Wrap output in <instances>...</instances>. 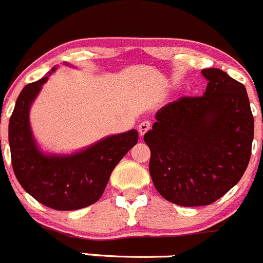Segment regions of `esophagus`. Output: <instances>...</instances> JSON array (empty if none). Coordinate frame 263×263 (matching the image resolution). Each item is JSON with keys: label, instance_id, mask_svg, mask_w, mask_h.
Here are the masks:
<instances>
[{"label": "esophagus", "instance_id": "esophagus-1", "mask_svg": "<svg viewBox=\"0 0 263 263\" xmlns=\"http://www.w3.org/2000/svg\"><path fill=\"white\" fill-rule=\"evenodd\" d=\"M149 129H151V121H148V120H144V121H142L138 126V132L142 137H143Z\"/></svg>", "mask_w": 263, "mask_h": 263}]
</instances>
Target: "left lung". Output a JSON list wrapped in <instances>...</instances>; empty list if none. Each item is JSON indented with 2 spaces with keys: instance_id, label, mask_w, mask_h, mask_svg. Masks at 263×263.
<instances>
[{
  "instance_id": "8db88e82",
  "label": "left lung",
  "mask_w": 263,
  "mask_h": 263,
  "mask_svg": "<svg viewBox=\"0 0 263 263\" xmlns=\"http://www.w3.org/2000/svg\"><path fill=\"white\" fill-rule=\"evenodd\" d=\"M201 97H181L160 109L144 134L157 192L181 206L217 201L249 164L254 120L241 82L218 68L202 69Z\"/></svg>"
}]
</instances>
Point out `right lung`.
Wrapping results in <instances>:
<instances>
[{
	"instance_id": "obj_1",
	"label": "right lung",
	"mask_w": 263,
	"mask_h": 263,
	"mask_svg": "<svg viewBox=\"0 0 263 263\" xmlns=\"http://www.w3.org/2000/svg\"><path fill=\"white\" fill-rule=\"evenodd\" d=\"M47 77L26 85L10 117L9 143L16 179L32 197L55 211H76L101 199L112 171L138 142L137 130L108 137L72 156L37 149L28 112Z\"/></svg>"
}]
</instances>
